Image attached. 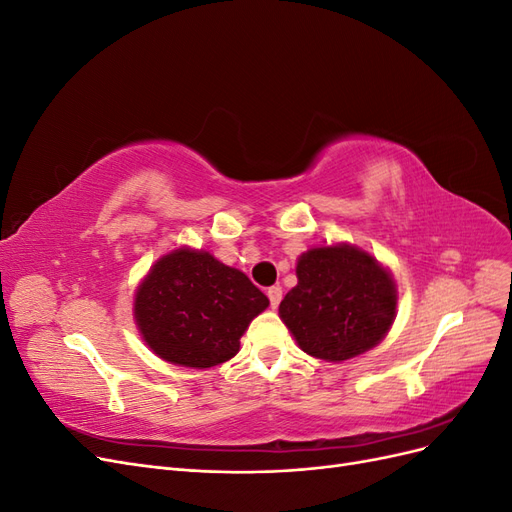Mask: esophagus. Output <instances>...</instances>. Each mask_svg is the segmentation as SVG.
<instances>
[{"label":"esophagus","mask_w":512,"mask_h":512,"mask_svg":"<svg viewBox=\"0 0 512 512\" xmlns=\"http://www.w3.org/2000/svg\"><path fill=\"white\" fill-rule=\"evenodd\" d=\"M282 294H284L282 286H271V288L267 290V297H269V301H271V307H273V309H275L277 305H280V301H282Z\"/></svg>","instance_id":"34e87169"}]
</instances>
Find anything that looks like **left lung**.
Masks as SVG:
<instances>
[{"label": "left lung", "instance_id": "1", "mask_svg": "<svg viewBox=\"0 0 512 512\" xmlns=\"http://www.w3.org/2000/svg\"><path fill=\"white\" fill-rule=\"evenodd\" d=\"M297 280L280 318L316 359L339 363L371 350L397 316L391 271L356 245L312 247L297 260Z\"/></svg>", "mask_w": 512, "mask_h": 512}]
</instances>
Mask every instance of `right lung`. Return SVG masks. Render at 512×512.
Listing matches in <instances>:
<instances>
[{"label":"right lung","mask_w":512,"mask_h":512,"mask_svg":"<svg viewBox=\"0 0 512 512\" xmlns=\"http://www.w3.org/2000/svg\"><path fill=\"white\" fill-rule=\"evenodd\" d=\"M269 307L250 277L203 250L162 256L134 297V320L160 359L192 369L226 363L250 322Z\"/></svg>","instance_id":"obj_1"}]
</instances>
